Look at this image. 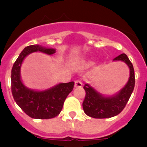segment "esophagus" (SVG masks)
Listing matches in <instances>:
<instances>
[{"label":"esophagus","instance_id":"obj_1","mask_svg":"<svg viewBox=\"0 0 147 147\" xmlns=\"http://www.w3.org/2000/svg\"><path fill=\"white\" fill-rule=\"evenodd\" d=\"M74 86L76 88H81L82 87V82L80 80H76V81H75Z\"/></svg>","mask_w":147,"mask_h":147}]
</instances>
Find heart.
Instances as JSON below:
<instances>
[{
    "label": "heart",
    "mask_w": 147,
    "mask_h": 147,
    "mask_svg": "<svg viewBox=\"0 0 147 147\" xmlns=\"http://www.w3.org/2000/svg\"><path fill=\"white\" fill-rule=\"evenodd\" d=\"M89 63H90V64H92V62H90Z\"/></svg>",
    "instance_id": "b5f03b06"
}]
</instances>
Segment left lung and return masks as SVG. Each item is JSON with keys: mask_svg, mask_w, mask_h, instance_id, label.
Masks as SVG:
<instances>
[{"mask_svg": "<svg viewBox=\"0 0 147 147\" xmlns=\"http://www.w3.org/2000/svg\"><path fill=\"white\" fill-rule=\"evenodd\" d=\"M113 60L122 61L128 65L129 68V80L121 90L110 96H105L96 91L89 84H85L83 88L86 94L82 107L84 112L90 117L107 119L117 115L124 110L134 90L135 71L129 58L125 54H121Z\"/></svg>", "mask_w": 147, "mask_h": 147, "instance_id": "obj_1", "label": "left lung"}]
</instances>
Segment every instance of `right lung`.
<instances>
[{"label": "right lung", "instance_id": "right-lung-1", "mask_svg": "<svg viewBox=\"0 0 147 147\" xmlns=\"http://www.w3.org/2000/svg\"><path fill=\"white\" fill-rule=\"evenodd\" d=\"M36 51L51 55L56 52V50L38 45H28L23 49L11 69V93L17 105L31 118L37 119H52L60 113L65 100L73 90L74 82L59 83L42 91L26 88L22 82L20 78V67L26 57Z\"/></svg>", "mask_w": 147, "mask_h": 147}]
</instances>
